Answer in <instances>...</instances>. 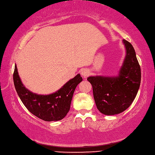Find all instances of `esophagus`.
<instances>
[{"mask_svg": "<svg viewBox=\"0 0 155 155\" xmlns=\"http://www.w3.org/2000/svg\"><path fill=\"white\" fill-rule=\"evenodd\" d=\"M81 74L83 77L85 78L90 74V71H89V70H88V69L84 68V69H83V70H81Z\"/></svg>", "mask_w": 155, "mask_h": 155, "instance_id": "obj_1", "label": "esophagus"}]
</instances>
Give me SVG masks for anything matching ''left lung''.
<instances>
[{"label": "left lung", "instance_id": "1", "mask_svg": "<svg viewBox=\"0 0 155 155\" xmlns=\"http://www.w3.org/2000/svg\"><path fill=\"white\" fill-rule=\"evenodd\" d=\"M126 56L119 77H90L97 109L105 115L119 114L126 110L136 97L141 83V68L132 44L124 39Z\"/></svg>", "mask_w": 155, "mask_h": 155}]
</instances>
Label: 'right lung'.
<instances>
[{
  "instance_id": "obj_1",
  "label": "right lung",
  "mask_w": 155,
  "mask_h": 155,
  "mask_svg": "<svg viewBox=\"0 0 155 155\" xmlns=\"http://www.w3.org/2000/svg\"><path fill=\"white\" fill-rule=\"evenodd\" d=\"M13 79L17 94L26 108L39 119L53 121L63 119L68 114L75 88L83 78L80 74H77L59 90L50 95H38L26 89L19 78L16 65Z\"/></svg>"
}]
</instances>
